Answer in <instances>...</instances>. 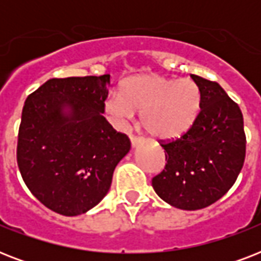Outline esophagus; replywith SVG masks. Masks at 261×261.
Here are the masks:
<instances>
[{"label": "esophagus", "instance_id": "obj_1", "mask_svg": "<svg viewBox=\"0 0 261 261\" xmlns=\"http://www.w3.org/2000/svg\"><path fill=\"white\" fill-rule=\"evenodd\" d=\"M130 139H131V145H133V146H138L139 143L143 142V138L142 137H139V135L131 134Z\"/></svg>", "mask_w": 261, "mask_h": 261}]
</instances>
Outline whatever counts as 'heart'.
Returning a JSON list of instances; mask_svg holds the SVG:
<instances>
[{"label":"heart","instance_id":"obj_1","mask_svg":"<svg viewBox=\"0 0 261 261\" xmlns=\"http://www.w3.org/2000/svg\"><path fill=\"white\" fill-rule=\"evenodd\" d=\"M199 110L200 93L192 80L157 74L124 80L120 93H112L106 101L107 114L116 124L124 126L138 111L143 128L160 139L181 137L195 123Z\"/></svg>","mask_w":261,"mask_h":261}]
</instances>
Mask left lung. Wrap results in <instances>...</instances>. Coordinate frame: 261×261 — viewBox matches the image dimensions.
<instances>
[{"label":"left lung","mask_w":261,"mask_h":261,"mask_svg":"<svg viewBox=\"0 0 261 261\" xmlns=\"http://www.w3.org/2000/svg\"><path fill=\"white\" fill-rule=\"evenodd\" d=\"M200 111L187 133L161 139L165 168L151 184L160 198L181 210H199L221 199L234 184L245 160L243 112L215 81L191 74Z\"/></svg>","instance_id":"left-lung-1"}]
</instances>
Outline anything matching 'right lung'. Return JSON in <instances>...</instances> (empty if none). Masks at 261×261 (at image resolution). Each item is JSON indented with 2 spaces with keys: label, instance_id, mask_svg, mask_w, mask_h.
Here are the masks:
<instances>
[{
  "label": "right lung",
  "instance_id": "obj_1",
  "mask_svg": "<svg viewBox=\"0 0 261 261\" xmlns=\"http://www.w3.org/2000/svg\"><path fill=\"white\" fill-rule=\"evenodd\" d=\"M110 74L51 79L27 97L17 138L21 177L47 208L74 217L110 190L130 139L106 112Z\"/></svg>",
  "mask_w": 261,
  "mask_h": 261
}]
</instances>
